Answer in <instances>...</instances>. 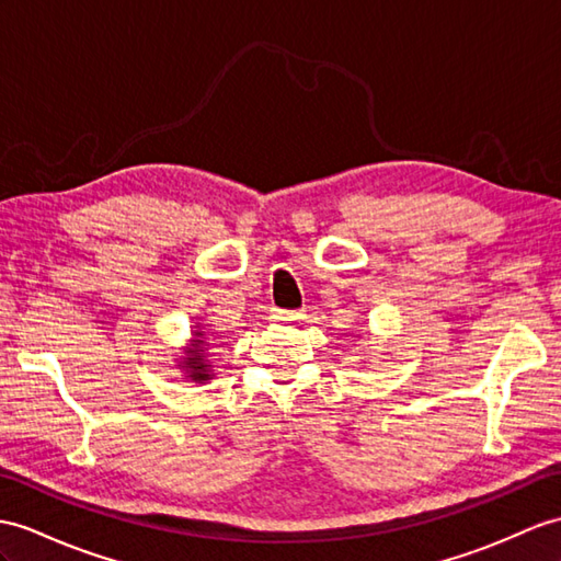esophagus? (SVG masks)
<instances>
[{
  "label": "esophagus",
  "instance_id": "1",
  "mask_svg": "<svg viewBox=\"0 0 561 561\" xmlns=\"http://www.w3.org/2000/svg\"><path fill=\"white\" fill-rule=\"evenodd\" d=\"M276 319H280V321H302L305 311H276Z\"/></svg>",
  "mask_w": 561,
  "mask_h": 561
}]
</instances>
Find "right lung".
<instances>
[{"label":"right lung","mask_w":561,"mask_h":561,"mask_svg":"<svg viewBox=\"0 0 561 561\" xmlns=\"http://www.w3.org/2000/svg\"><path fill=\"white\" fill-rule=\"evenodd\" d=\"M209 343H207V335H204L202 325H193V335H190L187 345L183 347L181 357L175 362V368H181L185 380L190 383H209L214 378L211 371V362H209Z\"/></svg>","instance_id":"obj_1"}]
</instances>
